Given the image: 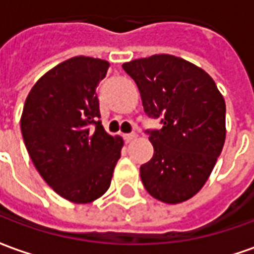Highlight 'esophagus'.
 Segmentation results:
<instances>
[{
	"label": "esophagus",
	"instance_id": "esophagus-1",
	"mask_svg": "<svg viewBox=\"0 0 254 254\" xmlns=\"http://www.w3.org/2000/svg\"><path fill=\"white\" fill-rule=\"evenodd\" d=\"M136 137H137V134H136V133H127V134H124V138H125V141H127V143H130V141L134 140Z\"/></svg>",
	"mask_w": 254,
	"mask_h": 254
}]
</instances>
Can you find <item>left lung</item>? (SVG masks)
Returning a JSON list of instances; mask_svg holds the SVG:
<instances>
[{"label":"left lung","mask_w":254,"mask_h":254,"mask_svg":"<svg viewBox=\"0 0 254 254\" xmlns=\"http://www.w3.org/2000/svg\"><path fill=\"white\" fill-rule=\"evenodd\" d=\"M137 84L145 114L163 127L145 130L152 159L140 167L144 188L159 201L178 204L211 176L226 138V103L201 67L170 54L122 65Z\"/></svg>","instance_id":"left-lung-1"}]
</instances>
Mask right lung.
Returning a JSON list of instances; mask_svg holds the SVG:
<instances>
[{"label": "right lung", "mask_w": 254, "mask_h": 254, "mask_svg": "<svg viewBox=\"0 0 254 254\" xmlns=\"http://www.w3.org/2000/svg\"><path fill=\"white\" fill-rule=\"evenodd\" d=\"M110 64L69 58L45 73L27 96L20 120L32 163L53 190L76 204L110 188L124 140L102 127L96 87Z\"/></svg>", "instance_id": "obj_1"}]
</instances>
